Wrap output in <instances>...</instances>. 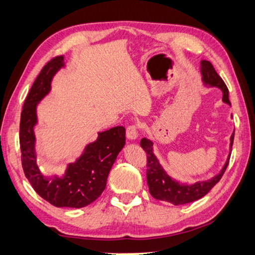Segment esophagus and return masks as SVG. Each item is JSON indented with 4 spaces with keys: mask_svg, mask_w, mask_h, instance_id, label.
Returning <instances> with one entry per match:
<instances>
[{
    "mask_svg": "<svg viewBox=\"0 0 255 255\" xmlns=\"http://www.w3.org/2000/svg\"><path fill=\"white\" fill-rule=\"evenodd\" d=\"M126 135H127L128 139H130V140L137 139V137H138L137 125H130V126H128L127 130H126Z\"/></svg>",
    "mask_w": 255,
    "mask_h": 255,
    "instance_id": "1",
    "label": "esophagus"
}]
</instances>
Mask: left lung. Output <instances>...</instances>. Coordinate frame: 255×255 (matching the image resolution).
Masks as SVG:
<instances>
[{
    "mask_svg": "<svg viewBox=\"0 0 255 255\" xmlns=\"http://www.w3.org/2000/svg\"><path fill=\"white\" fill-rule=\"evenodd\" d=\"M201 73H202V80L206 86L211 87H217L220 88L223 92V101L225 104L231 106L229 100V89L224 83L223 79L217 75L213 64L207 61V60H202L201 61ZM234 140V132L231 136V143L230 149L232 150ZM140 146L147 154V184L149 187V193L151 196L156 198V200L164 201L172 203L174 205H183L187 204V203H192L194 201H197L205 196L206 194L211 191V189L215 186V185L220 182L222 176L225 173V169L228 168L230 156L226 160L223 168L214 177L205 180V182H197L195 184L187 185V184H180L176 182L170 176L167 175L164 168L161 167L158 159L155 156L154 151H152V141L148 138H142L140 140Z\"/></svg>",
    "mask_w": 255,
    "mask_h": 255,
    "instance_id": "1",
    "label": "left lung"
}]
</instances>
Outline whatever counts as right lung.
<instances>
[{"instance_id":"right-lung-1","label":"right lung","mask_w":255,"mask_h":255,"mask_svg":"<svg viewBox=\"0 0 255 255\" xmlns=\"http://www.w3.org/2000/svg\"><path fill=\"white\" fill-rule=\"evenodd\" d=\"M63 66L62 55L51 59L26 97L20 122L21 160L25 177L43 200L57 207L80 208L91 204L105 191L110 169L126 142V130L117 126L99 132L97 140L87 145L79 158L68 165L63 176L47 177L40 172L34 150L36 105L49 94L51 80Z\"/></svg>"}]
</instances>
